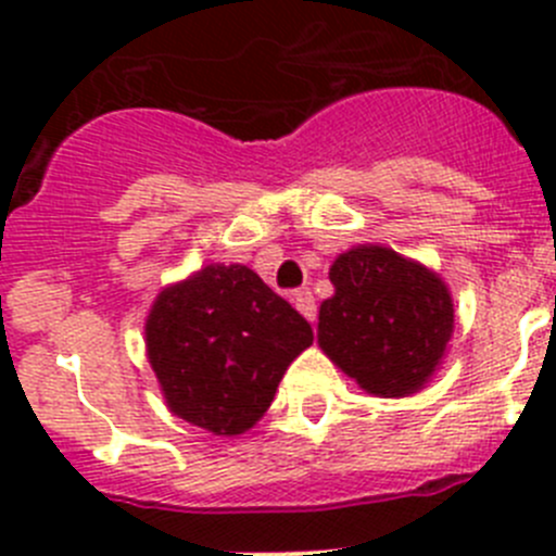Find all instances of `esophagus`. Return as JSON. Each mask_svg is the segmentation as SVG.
I'll use <instances>...</instances> for the list:
<instances>
[{"label":"esophagus","mask_w":556,"mask_h":556,"mask_svg":"<svg viewBox=\"0 0 556 556\" xmlns=\"http://www.w3.org/2000/svg\"><path fill=\"white\" fill-rule=\"evenodd\" d=\"M293 306L301 314H304V317L309 319V323H314V319H317V304H314V295L309 293V290H295V293H293Z\"/></svg>","instance_id":"34e87169"}]
</instances>
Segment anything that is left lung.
<instances>
[{"instance_id":"obj_1","label":"left lung","mask_w":556,"mask_h":556,"mask_svg":"<svg viewBox=\"0 0 556 556\" xmlns=\"http://www.w3.org/2000/svg\"><path fill=\"white\" fill-rule=\"evenodd\" d=\"M336 295L319 306V346L374 395L419 390L452 336L446 285L387 247L363 244L330 266Z\"/></svg>"}]
</instances>
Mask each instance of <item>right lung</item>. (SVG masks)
<instances>
[{"label": "right lung", "instance_id": "add662e5", "mask_svg": "<svg viewBox=\"0 0 556 556\" xmlns=\"http://www.w3.org/2000/svg\"><path fill=\"white\" fill-rule=\"evenodd\" d=\"M144 333L172 412L217 435L252 428L314 341L312 325L247 266H206L166 288Z\"/></svg>", "mask_w": 556, "mask_h": 556}]
</instances>
